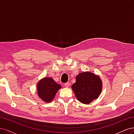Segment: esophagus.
Returning a JSON list of instances; mask_svg holds the SVG:
<instances>
[{
  "label": "esophagus",
  "instance_id": "1",
  "mask_svg": "<svg viewBox=\"0 0 134 134\" xmlns=\"http://www.w3.org/2000/svg\"><path fill=\"white\" fill-rule=\"evenodd\" d=\"M65 86L66 87H67V88H68L69 87V86H70V83H69V82H67V83H65Z\"/></svg>",
  "mask_w": 134,
  "mask_h": 134
}]
</instances>
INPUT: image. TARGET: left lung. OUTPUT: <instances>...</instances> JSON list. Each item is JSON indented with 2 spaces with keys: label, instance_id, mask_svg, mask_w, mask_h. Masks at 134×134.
Here are the masks:
<instances>
[{
  "label": "left lung",
  "instance_id": "obj_1",
  "mask_svg": "<svg viewBox=\"0 0 134 134\" xmlns=\"http://www.w3.org/2000/svg\"><path fill=\"white\" fill-rule=\"evenodd\" d=\"M71 88L79 101L89 104L99 96L102 83L98 76L91 72H83L76 76V82Z\"/></svg>",
  "mask_w": 134,
  "mask_h": 134
}]
</instances>
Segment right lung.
Here are the masks:
<instances>
[{
  "label": "right lung",
  "mask_w": 134,
  "mask_h": 134,
  "mask_svg": "<svg viewBox=\"0 0 134 134\" xmlns=\"http://www.w3.org/2000/svg\"><path fill=\"white\" fill-rule=\"evenodd\" d=\"M38 96L44 102H51L56 93L62 88L51 78L47 77L40 80L37 83Z\"/></svg>",
  "instance_id": "obj_1"
}]
</instances>
